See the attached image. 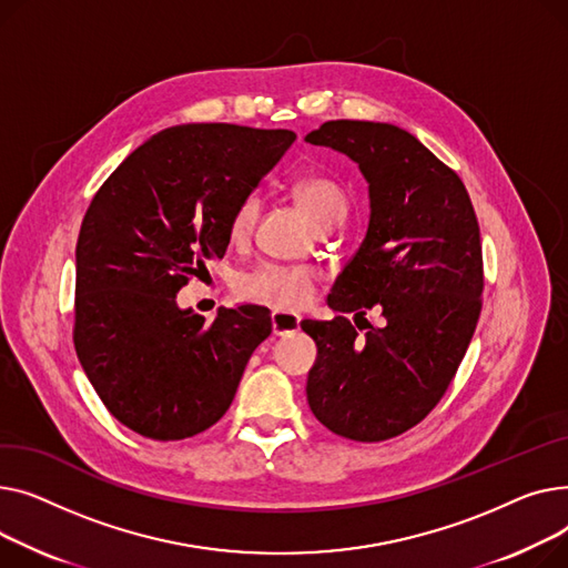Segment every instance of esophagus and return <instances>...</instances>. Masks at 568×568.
Instances as JSON below:
<instances>
[{"label":"esophagus","instance_id":"34e87169","mask_svg":"<svg viewBox=\"0 0 568 568\" xmlns=\"http://www.w3.org/2000/svg\"><path fill=\"white\" fill-rule=\"evenodd\" d=\"M271 323H273V335L284 337V335H291V332H295L300 327V316L277 310V312L271 314Z\"/></svg>","mask_w":568,"mask_h":568}]
</instances>
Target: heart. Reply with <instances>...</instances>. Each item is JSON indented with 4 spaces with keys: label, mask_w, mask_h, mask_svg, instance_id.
Listing matches in <instances>:
<instances>
[{
    "label": "heart",
    "mask_w": 568,
    "mask_h": 568,
    "mask_svg": "<svg viewBox=\"0 0 568 568\" xmlns=\"http://www.w3.org/2000/svg\"><path fill=\"white\" fill-rule=\"evenodd\" d=\"M291 192L314 224L329 215H344L346 211V194L332 179L316 174L300 176L291 183ZM258 211L261 199L254 192L245 194L236 204V209L231 211L229 239L233 243H243L250 239ZM314 271L305 268V265L261 263L239 280L236 293L243 300H250V303L286 312L310 303V297L314 293Z\"/></svg>",
    "instance_id": "heart-1"
}]
</instances>
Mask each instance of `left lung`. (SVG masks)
<instances>
[{"label": "left lung", "instance_id": "obj_1", "mask_svg": "<svg viewBox=\"0 0 568 568\" xmlns=\"http://www.w3.org/2000/svg\"><path fill=\"white\" fill-rule=\"evenodd\" d=\"M353 162L369 183L366 236L327 305L342 316L303 321L318 355L307 378L316 419L342 438L381 443L438 406L481 312L479 224L463 181L408 130L327 121L305 138ZM369 308L381 326L363 318ZM353 311L367 332L343 316Z\"/></svg>", "mask_w": 568, "mask_h": 568}]
</instances>
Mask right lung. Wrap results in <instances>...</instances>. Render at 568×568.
<instances>
[{"label": "right lung", "mask_w": 568, "mask_h": 568, "mask_svg": "<svg viewBox=\"0 0 568 568\" xmlns=\"http://www.w3.org/2000/svg\"><path fill=\"white\" fill-rule=\"evenodd\" d=\"M291 130L166 128L100 185L75 247L73 342L100 402L151 440H183L231 406L268 310L204 316L176 293L229 245V217L293 144Z\"/></svg>", "instance_id": "obj_1"}]
</instances>
